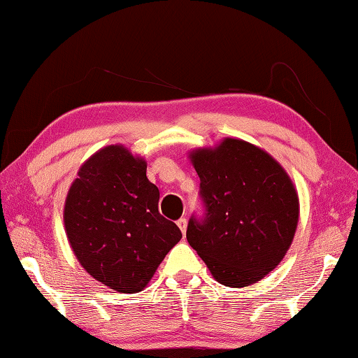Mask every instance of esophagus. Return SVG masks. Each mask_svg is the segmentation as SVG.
Masks as SVG:
<instances>
[{"mask_svg":"<svg viewBox=\"0 0 358 358\" xmlns=\"http://www.w3.org/2000/svg\"><path fill=\"white\" fill-rule=\"evenodd\" d=\"M177 226L180 227V230H181V234H186V227H187V221H186V217H180V220L177 221Z\"/></svg>","mask_w":358,"mask_h":358,"instance_id":"esophagus-1","label":"esophagus"}]
</instances>
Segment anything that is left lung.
I'll list each match as a JSON object with an SVG mask.
<instances>
[{"label":"left lung","mask_w":358,"mask_h":358,"mask_svg":"<svg viewBox=\"0 0 358 358\" xmlns=\"http://www.w3.org/2000/svg\"><path fill=\"white\" fill-rule=\"evenodd\" d=\"M201 178L202 216L186 238L217 282L245 287L281 262L299 222V197L284 169L264 150L226 138L191 155Z\"/></svg>","instance_id":"8db88e82"}]
</instances>
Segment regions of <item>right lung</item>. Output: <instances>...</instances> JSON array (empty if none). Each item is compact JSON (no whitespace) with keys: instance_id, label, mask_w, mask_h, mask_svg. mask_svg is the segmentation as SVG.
Segmentation results:
<instances>
[{"instance_id":"right-lung-1","label":"right lung","mask_w":358,"mask_h":358,"mask_svg":"<svg viewBox=\"0 0 358 358\" xmlns=\"http://www.w3.org/2000/svg\"><path fill=\"white\" fill-rule=\"evenodd\" d=\"M147 164L120 145L99 150L78 171L64 205V226L78 262L94 280L142 290L178 243V226L157 208Z\"/></svg>"}]
</instances>
